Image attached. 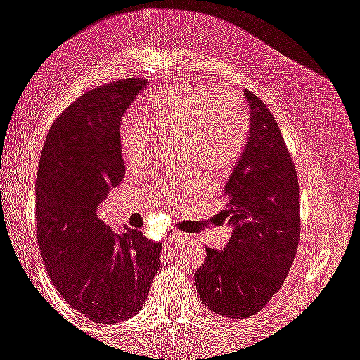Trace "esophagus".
I'll return each instance as SVG.
<instances>
[{
  "mask_svg": "<svg viewBox=\"0 0 360 360\" xmlns=\"http://www.w3.org/2000/svg\"><path fill=\"white\" fill-rule=\"evenodd\" d=\"M184 237H186V235L180 233V231H173V233L166 235V240H169V242H178V240H182Z\"/></svg>",
  "mask_w": 360,
  "mask_h": 360,
  "instance_id": "obj_1",
  "label": "esophagus"
}]
</instances>
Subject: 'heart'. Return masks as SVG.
<instances>
[{
    "label": "heart",
    "instance_id": "1",
    "mask_svg": "<svg viewBox=\"0 0 360 360\" xmlns=\"http://www.w3.org/2000/svg\"><path fill=\"white\" fill-rule=\"evenodd\" d=\"M159 136H178L184 157L208 173L224 174L240 160L248 145V116L240 98L219 84H176L153 95L131 111L120 127V150L129 167L138 169L155 159ZM196 186L194 173L184 176ZM157 200L169 201L171 186L157 187Z\"/></svg>",
    "mask_w": 360,
    "mask_h": 360
}]
</instances>
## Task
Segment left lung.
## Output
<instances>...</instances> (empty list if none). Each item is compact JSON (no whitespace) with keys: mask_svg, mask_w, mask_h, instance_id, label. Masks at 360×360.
Returning <instances> with one entry per match:
<instances>
[{"mask_svg":"<svg viewBox=\"0 0 360 360\" xmlns=\"http://www.w3.org/2000/svg\"><path fill=\"white\" fill-rule=\"evenodd\" d=\"M249 141L231 171L219 222L233 229L222 251L207 248L196 270L205 306L226 318L259 313L285 283L300 240L299 178L277 122L252 91Z\"/></svg>","mask_w":360,"mask_h":360,"instance_id":"8db88e82","label":"left lung"}]
</instances>
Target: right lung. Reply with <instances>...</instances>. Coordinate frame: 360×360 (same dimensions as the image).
I'll return each instance as SVG.
<instances>
[{"label": "right lung", "instance_id": "right-lung-1", "mask_svg": "<svg viewBox=\"0 0 360 360\" xmlns=\"http://www.w3.org/2000/svg\"><path fill=\"white\" fill-rule=\"evenodd\" d=\"M145 79L94 88L51 125L37 174V238L47 274L67 304L95 323L139 313L160 266V242L141 229L112 231L98 215L125 176L120 123Z\"/></svg>", "mask_w": 360, "mask_h": 360}]
</instances>
